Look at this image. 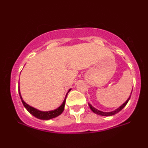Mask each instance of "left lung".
<instances>
[{
    "label": "left lung",
    "mask_w": 148,
    "mask_h": 148,
    "mask_svg": "<svg viewBox=\"0 0 148 148\" xmlns=\"http://www.w3.org/2000/svg\"><path fill=\"white\" fill-rule=\"evenodd\" d=\"M132 92H131V94H132ZM130 97H131V95L130 96V97H129L128 99H127V101H125V102L124 103L123 105H121V106H120V107H118V108H116V109L114 110V111H110V112H103V111H99V110L97 109V108H95V107H93L90 104V103H88V105H89L90 108V109L92 110V111L93 113H96V114H97L99 115H102V116H111V115H113L116 114V113H118V112H120L122 109H123L124 107L126 106L127 103H128L129 100H130Z\"/></svg>",
    "instance_id": "1"
}]
</instances>
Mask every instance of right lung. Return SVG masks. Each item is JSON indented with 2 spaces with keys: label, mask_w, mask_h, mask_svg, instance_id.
Wrapping results in <instances>:
<instances>
[{
  "label": "right lung",
  "mask_w": 148,
  "mask_h": 148,
  "mask_svg": "<svg viewBox=\"0 0 148 148\" xmlns=\"http://www.w3.org/2000/svg\"><path fill=\"white\" fill-rule=\"evenodd\" d=\"M70 90H71V89H69L68 92ZM68 92L66 94V96H65V97H64L63 102L62 103V104H61L60 106L58 107V108H56V109H54V110H52V111H40V110L37 109V108H34V107H33V106H30V105H28V103H26L24 101H23V98H22L21 95V92H20L19 86H18V93H19L20 98H21V101H22V103H23V106H24L25 108H26L27 111L29 112L30 114L33 115V116L35 117V118L40 119V120H50V119L54 118H56V117L60 115L64 111V104H65V101H66V97H67V94H68Z\"/></svg>",
  "instance_id": "obj_1"
}]
</instances>
